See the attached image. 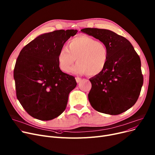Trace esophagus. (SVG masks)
<instances>
[{"label": "esophagus", "mask_w": 155, "mask_h": 155, "mask_svg": "<svg viewBox=\"0 0 155 155\" xmlns=\"http://www.w3.org/2000/svg\"><path fill=\"white\" fill-rule=\"evenodd\" d=\"M81 80H82V79L80 78H79V77H76V82H77L78 83H79V82H80Z\"/></svg>", "instance_id": "esophagus-1"}]
</instances>
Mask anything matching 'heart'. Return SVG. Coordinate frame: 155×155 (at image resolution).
<instances>
[{"instance_id":"obj_1","label":"heart","mask_w":155,"mask_h":155,"mask_svg":"<svg viewBox=\"0 0 155 155\" xmlns=\"http://www.w3.org/2000/svg\"><path fill=\"white\" fill-rule=\"evenodd\" d=\"M109 58V50L102 41L87 35H81L72 39L67 48H63L58 55L61 70L69 72L76 60L72 72L75 74H87L97 76L105 69Z\"/></svg>"}]
</instances>
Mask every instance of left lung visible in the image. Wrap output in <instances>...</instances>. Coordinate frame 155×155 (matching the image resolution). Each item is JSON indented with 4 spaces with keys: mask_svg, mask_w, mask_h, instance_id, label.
<instances>
[{
    "mask_svg": "<svg viewBox=\"0 0 155 155\" xmlns=\"http://www.w3.org/2000/svg\"><path fill=\"white\" fill-rule=\"evenodd\" d=\"M81 31L103 42L109 50L104 71L89 79L91 105L100 113L111 115L129 110L137 101L143 84L140 58L132 44L107 29L85 28Z\"/></svg>",
    "mask_w": 155,
    "mask_h": 155,
    "instance_id": "8db88e82",
    "label": "left lung"
}]
</instances>
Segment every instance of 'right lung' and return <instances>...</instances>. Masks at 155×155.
<instances>
[{"label":"right lung","mask_w":155,"mask_h":155,"mask_svg":"<svg viewBox=\"0 0 155 155\" xmlns=\"http://www.w3.org/2000/svg\"><path fill=\"white\" fill-rule=\"evenodd\" d=\"M78 30H58L42 34L23 48L14 70L16 95L26 112L42 121L61 115L76 81L59 68L58 55Z\"/></svg>","instance_id":"1"}]
</instances>
